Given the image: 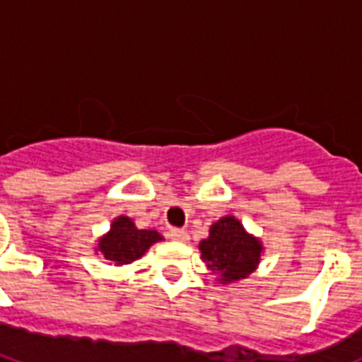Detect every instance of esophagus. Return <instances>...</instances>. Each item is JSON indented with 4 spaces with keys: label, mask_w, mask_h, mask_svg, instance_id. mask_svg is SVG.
<instances>
[{
    "label": "esophagus",
    "mask_w": 362,
    "mask_h": 362,
    "mask_svg": "<svg viewBox=\"0 0 362 362\" xmlns=\"http://www.w3.org/2000/svg\"><path fill=\"white\" fill-rule=\"evenodd\" d=\"M169 238L176 242H187L189 240V235H187V231H184V229H170Z\"/></svg>",
    "instance_id": "34e87169"
}]
</instances>
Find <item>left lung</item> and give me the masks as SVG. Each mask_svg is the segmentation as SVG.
Returning <instances> with one entry per match:
<instances>
[{
	"mask_svg": "<svg viewBox=\"0 0 362 362\" xmlns=\"http://www.w3.org/2000/svg\"><path fill=\"white\" fill-rule=\"evenodd\" d=\"M201 259L220 284L247 278L261 261V240L246 233L235 216H226L210 227L209 238L199 244Z\"/></svg>",
	"mask_w": 362,
	"mask_h": 362,
	"instance_id": "1",
	"label": "left lung"
}]
</instances>
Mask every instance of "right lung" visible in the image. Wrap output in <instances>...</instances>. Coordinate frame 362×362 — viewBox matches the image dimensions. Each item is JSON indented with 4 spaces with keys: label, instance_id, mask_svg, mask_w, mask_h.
<instances>
[{
    "label": "right lung",
    "instance_id": "add662e5",
    "mask_svg": "<svg viewBox=\"0 0 362 362\" xmlns=\"http://www.w3.org/2000/svg\"><path fill=\"white\" fill-rule=\"evenodd\" d=\"M159 240H163V237L158 231L136 229L131 218L120 216L112 221L110 231L99 238L98 250L103 253L105 259L112 261L116 267H122L142 257L148 247Z\"/></svg>",
    "mask_w": 362,
    "mask_h": 362
}]
</instances>
